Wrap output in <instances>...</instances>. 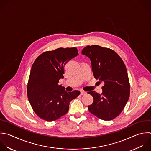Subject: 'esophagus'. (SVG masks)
Here are the masks:
<instances>
[{"mask_svg":"<svg viewBox=\"0 0 151 151\" xmlns=\"http://www.w3.org/2000/svg\"><path fill=\"white\" fill-rule=\"evenodd\" d=\"M86 94V91H80V95H84V94Z\"/></svg>","mask_w":151,"mask_h":151,"instance_id":"esophagus-1","label":"esophagus"}]
</instances>
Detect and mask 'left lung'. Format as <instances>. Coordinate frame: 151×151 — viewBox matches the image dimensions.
I'll use <instances>...</instances> for the list:
<instances>
[{"label": "left lung", "instance_id": "8db88e82", "mask_svg": "<svg viewBox=\"0 0 151 151\" xmlns=\"http://www.w3.org/2000/svg\"><path fill=\"white\" fill-rule=\"evenodd\" d=\"M81 52L90 59L94 78L104 84L101 94L94 91L87 93L93 97L88 110L101 120H113L120 114L129 98L130 83L126 67L120 57L108 48L88 45Z\"/></svg>", "mask_w": 151, "mask_h": 151}]
</instances>
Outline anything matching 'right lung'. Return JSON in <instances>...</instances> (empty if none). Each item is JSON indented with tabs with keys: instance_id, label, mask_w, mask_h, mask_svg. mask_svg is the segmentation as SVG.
I'll return each instance as SVG.
<instances>
[{
	"instance_id": "add662e5",
	"label": "right lung",
	"mask_w": 151,
	"mask_h": 151,
	"mask_svg": "<svg viewBox=\"0 0 151 151\" xmlns=\"http://www.w3.org/2000/svg\"><path fill=\"white\" fill-rule=\"evenodd\" d=\"M76 47L59 48L39 55L31 68L27 84V95L31 107L41 119L54 121L65 115L69 104L80 92H67L59 85L63 78L66 63L78 55Z\"/></svg>"
}]
</instances>
